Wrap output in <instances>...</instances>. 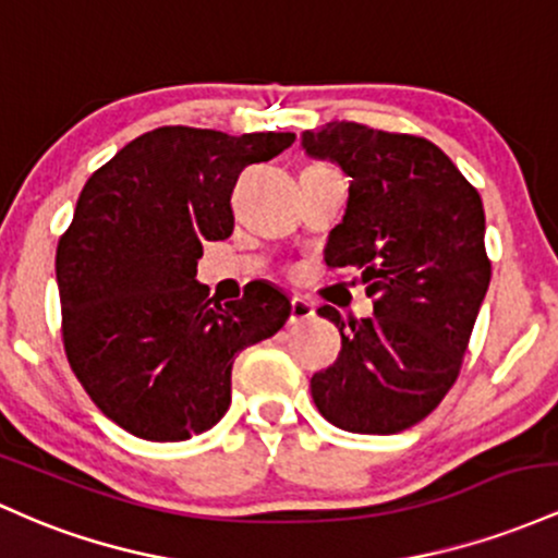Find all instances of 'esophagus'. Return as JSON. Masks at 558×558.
I'll list each match as a JSON object with an SVG mask.
<instances>
[{"mask_svg":"<svg viewBox=\"0 0 558 558\" xmlns=\"http://www.w3.org/2000/svg\"><path fill=\"white\" fill-rule=\"evenodd\" d=\"M313 303H308L305 298H292L290 300V327H298V324L308 322V318H313Z\"/></svg>","mask_w":558,"mask_h":558,"instance_id":"obj_1","label":"esophagus"}]
</instances>
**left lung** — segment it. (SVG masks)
Segmentation results:
<instances>
[{
	"mask_svg": "<svg viewBox=\"0 0 558 558\" xmlns=\"http://www.w3.org/2000/svg\"><path fill=\"white\" fill-rule=\"evenodd\" d=\"M303 147L350 177L324 260L355 268L374 300V316L348 324L318 308L342 350L313 374V403L340 429L396 435L429 416L461 372L490 284L482 199L422 136L331 121L305 131Z\"/></svg>",
	"mask_w": 558,
	"mask_h": 558,
	"instance_id": "1",
	"label": "left lung"
}]
</instances>
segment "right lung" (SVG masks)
Instances as JSON below:
<instances>
[{"label":"right lung","instance_id":"obj_1","mask_svg":"<svg viewBox=\"0 0 558 558\" xmlns=\"http://www.w3.org/2000/svg\"><path fill=\"white\" fill-rule=\"evenodd\" d=\"M292 142L277 131L162 126L129 142L81 190L54 260L62 342L94 405L131 435L179 442L221 422L236 353L290 318V300L268 281L221 305L195 274L203 242L234 229L242 168Z\"/></svg>","mask_w":558,"mask_h":558}]
</instances>
